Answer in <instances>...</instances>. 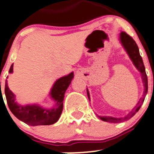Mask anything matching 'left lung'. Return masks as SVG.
<instances>
[{"instance_id":"1","label":"left lung","mask_w":154,"mask_h":154,"mask_svg":"<svg viewBox=\"0 0 154 154\" xmlns=\"http://www.w3.org/2000/svg\"><path fill=\"white\" fill-rule=\"evenodd\" d=\"M120 39H121V42L123 45V46L125 47V50L127 51L128 54L129 55L131 60L133 62L134 65L136 66V68L137 69L138 71L140 72L141 74V78L142 81L143 83V86H144V91H143V98H141L139 100L138 103L137 104L136 106L133 108L131 112L127 115L125 118H112V117L109 116H105V117H100L102 121H106V122H112V123H119L121 121H127V120H129L130 118H132L134 115L139 111V109L141 107L142 104H143V101H144L145 95L147 93L148 90V82H147V76H146V72H145V67L144 65H143V60H142V57L140 56L139 53V49H138V46L137 45V43H135V41L133 39V38L131 36L126 33L125 32L122 31L121 32V34H120ZM87 94H88V97L89 98V93H88V89H87Z\"/></svg>"}]
</instances>
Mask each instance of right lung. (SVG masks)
Segmentation results:
<instances>
[{"mask_svg": "<svg viewBox=\"0 0 154 154\" xmlns=\"http://www.w3.org/2000/svg\"><path fill=\"white\" fill-rule=\"evenodd\" d=\"M13 65L14 64L11 65L10 68V73L13 72ZM73 76V72H71L68 75L60 78L55 82L50 92V95L56 101V105L51 109L42 108L36 105L26 106L18 105L14 101V94L8 88L6 80L4 91L10 110L17 118L30 126L53 125L59 120L61 115L63 108L65 92L68 87L69 86Z\"/></svg>", "mask_w": 154, "mask_h": 154, "instance_id": "add662e5", "label": "right lung"}]
</instances>
